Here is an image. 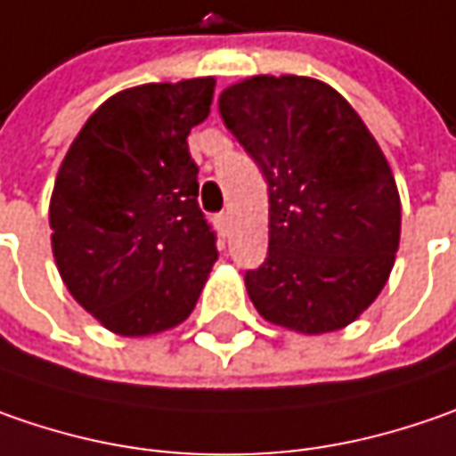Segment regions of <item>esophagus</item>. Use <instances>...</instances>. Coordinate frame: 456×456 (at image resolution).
Returning a JSON list of instances; mask_svg holds the SVG:
<instances>
[{
	"mask_svg": "<svg viewBox=\"0 0 456 456\" xmlns=\"http://www.w3.org/2000/svg\"><path fill=\"white\" fill-rule=\"evenodd\" d=\"M214 222H216V229H219L222 234H229V224H232V222H229V214H227V211H222V214H216V216H214Z\"/></svg>",
	"mask_w": 456,
	"mask_h": 456,
	"instance_id": "34e87169",
	"label": "esophagus"
}]
</instances>
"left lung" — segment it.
Here are the masks:
<instances>
[{"label":"left lung","mask_w":456,"mask_h":456,"mask_svg":"<svg viewBox=\"0 0 456 456\" xmlns=\"http://www.w3.org/2000/svg\"><path fill=\"white\" fill-rule=\"evenodd\" d=\"M219 111L267 181V255L245 273L249 301L301 334L346 327L383 290L401 240L383 150L316 78L255 76L229 86Z\"/></svg>","instance_id":"obj_1"}]
</instances>
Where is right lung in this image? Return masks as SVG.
Wrapping results in <instances>:
<instances>
[{"instance_id": "add662e5", "label": "right lung", "mask_w": 456, "mask_h": 456, "mask_svg": "<svg viewBox=\"0 0 456 456\" xmlns=\"http://www.w3.org/2000/svg\"><path fill=\"white\" fill-rule=\"evenodd\" d=\"M211 99L214 78L114 94L58 170L50 229L61 278L91 316L122 337L181 324L219 257L186 142Z\"/></svg>"}]
</instances>
